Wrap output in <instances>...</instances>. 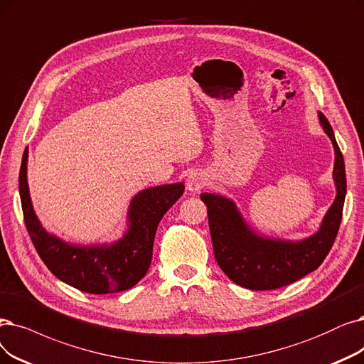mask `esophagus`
<instances>
[{"label": "esophagus", "instance_id": "esophagus-1", "mask_svg": "<svg viewBox=\"0 0 364 364\" xmlns=\"http://www.w3.org/2000/svg\"><path fill=\"white\" fill-rule=\"evenodd\" d=\"M206 182H208V179H206L205 174L196 171V173L191 174L190 178L186 179V188L193 193H197V191L201 190V188L206 186Z\"/></svg>", "mask_w": 364, "mask_h": 364}]
</instances>
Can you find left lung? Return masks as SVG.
Returning <instances> with one entry per match:
<instances>
[{
    "label": "left lung",
    "mask_w": 364,
    "mask_h": 364,
    "mask_svg": "<svg viewBox=\"0 0 364 364\" xmlns=\"http://www.w3.org/2000/svg\"><path fill=\"white\" fill-rule=\"evenodd\" d=\"M319 121L336 154L333 178L338 194L316 235L301 242L263 239L243 223L231 200L209 193L200 196L208 206L216 263L232 282L243 288L267 291L299 281L321 266L338 236L346 194L345 163L333 128L323 113H319Z\"/></svg>",
    "instance_id": "left-lung-1"
}]
</instances>
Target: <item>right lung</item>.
<instances>
[{
    "instance_id": "1",
    "label": "right lung",
    "mask_w": 364,
    "mask_h": 364,
    "mask_svg": "<svg viewBox=\"0 0 364 364\" xmlns=\"http://www.w3.org/2000/svg\"><path fill=\"white\" fill-rule=\"evenodd\" d=\"M28 149L19 171L23 221L36 251L58 279L90 294H112L134 287L146 274L156 227L183 194V183L148 188L139 193L128 210L127 235L110 246H73L45 231L31 206L26 182Z\"/></svg>"
}]
</instances>
